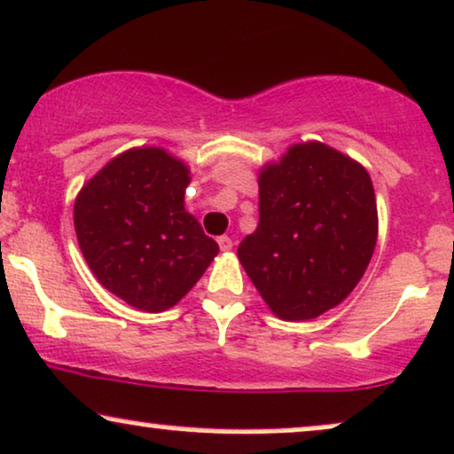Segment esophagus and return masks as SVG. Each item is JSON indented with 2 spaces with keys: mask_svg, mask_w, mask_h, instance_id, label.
<instances>
[{
  "mask_svg": "<svg viewBox=\"0 0 454 454\" xmlns=\"http://www.w3.org/2000/svg\"><path fill=\"white\" fill-rule=\"evenodd\" d=\"M217 245H220L222 251H231L232 249V239L231 237H220V239H217Z\"/></svg>",
  "mask_w": 454,
  "mask_h": 454,
  "instance_id": "esophagus-1",
  "label": "esophagus"
}]
</instances>
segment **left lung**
I'll use <instances>...</instances> for the list:
<instances>
[{"instance_id": "1", "label": "left lung", "mask_w": 454, "mask_h": 454, "mask_svg": "<svg viewBox=\"0 0 454 454\" xmlns=\"http://www.w3.org/2000/svg\"><path fill=\"white\" fill-rule=\"evenodd\" d=\"M260 222L237 255L277 317L338 307L368 269L379 234L372 179L357 160L309 141L262 167Z\"/></svg>"}]
</instances>
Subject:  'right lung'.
<instances>
[{"instance_id": "1", "label": "right lung", "mask_w": 454, "mask_h": 454, "mask_svg": "<svg viewBox=\"0 0 454 454\" xmlns=\"http://www.w3.org/2000/svg\"><path fill=\"white\" fill-rule=\"evenodd\" d=\"M190 168L162 147H133L80 190L74 226L92 275L145 313L175 307L215 258L217 243L184 207Z\"/></svg>"}]
</instances>
